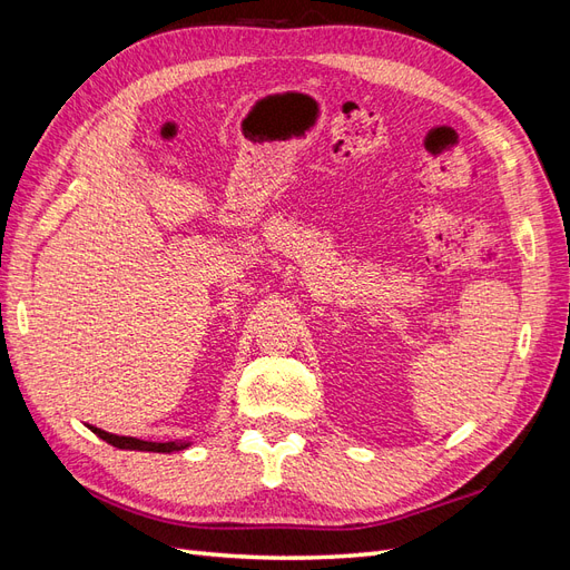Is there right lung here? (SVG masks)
Masks as SVG:
<instances>
[{
    "mask_svg": "<svg viewBox=\"0 0 570 570\" xmlns=\"http://www.w3.org/2000/svg\"><path fill=\"white\" fill-rule=\"evenodd\" d=\"M92 433L97 438H101L105 442L118 446V450H137V452H159V454H170V452H180L185 446H189V442H147V440H137V438H120V435H111L99 430L95 425H90Z\"/></svg>",
    "mask_w": 570,
    "mask_h": 570,
    "instance_id": "right-lung-1",
    "label": "right lung"
}]
</instances>
